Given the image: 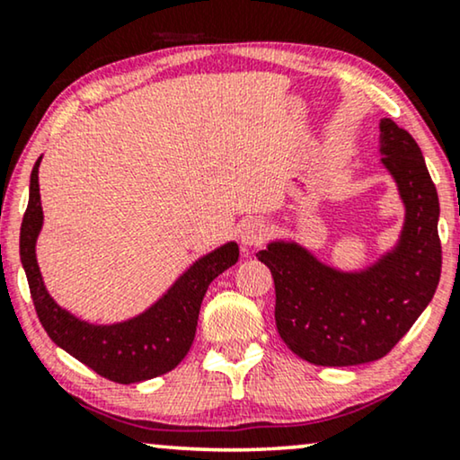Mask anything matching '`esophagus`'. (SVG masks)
Segmentation results:
<instances>
[{
  "mask_svg": "<svg viewBox=\"0 0 460 460\" xmlns=\"http://www.w3.org/2000/svg\"><path fill=\"white\" fill-rule=\"evenodd\" d=\"M268 224L263 219H249L247 224H243L241 230V241L244 247H257L268 238Z\"/></svg>",
  "mask_w": 460,
  "mask_h": 460,
  "instance_id": "obj_1",
  "label": "esophagus"
}]
</instances>
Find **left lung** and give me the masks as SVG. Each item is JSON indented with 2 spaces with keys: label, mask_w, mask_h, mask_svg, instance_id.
I'll return each instance as SVG.
<instances>
[{
  "label": "left lung",
  "mask_w": 460,
  "mask_h": 460,
  "mask_svg": "<svg viewBox=\"0 0 460 460\" xmlns=\"http://www.w3.org/2000/svg\"><path fill=\"white\" fill-rule=\"evenodd\" d=\"M381 153L406 205L392 253L358 274L337 272L295 243H272L257 253L274 279L280 339L318 367L387 356L429 304L442 274L439 200L419 144L392 119H381Z\"/></svg>",
  "instance_id": "1"
}]
</instances>
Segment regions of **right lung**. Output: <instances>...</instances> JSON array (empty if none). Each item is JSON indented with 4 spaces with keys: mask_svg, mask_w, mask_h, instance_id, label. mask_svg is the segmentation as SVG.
<instances>
[{
    "mask_svg": "<svg viewBox=\"0 0 460 460\" xmlns=\"http://www.w3.org/2000/svg\"><path fill=\"white\" fill-rule=\"evenodd\" d=\"M40 163L41 156L31 172L29 205L21 226V261L41 326L56 345L109 381L129 385L169 373L190 349L200 304L211 280L236 263V243L200 257L163 299L137 318L111 326L84 323L54 304L35 260V241L43 222Z\"/></svg>",
    "mask_w": 460,
    "mask_h": 460,
    "instance_id": "1",
    "label": "right lung"
}]
</instances>
